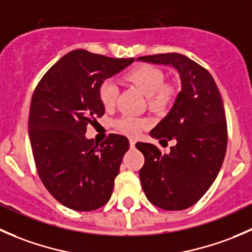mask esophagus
<instances>
[{
  "label": "esophagus",
  "mask_w": 252,
  "mask_h": 252,
  "mask_svg": "<svg viewBox=\"0 0 252 252\" xmlns=\"http://www.w3.org/2000/svg\"><path fill=\"white\" fill-rule=\"evenodd\" d=\"M135 139H133V138H130L129 139V145H130V147H134L135 146Z\"/></svg>",
  "instance_id": "34e87169"
}]
</instances>
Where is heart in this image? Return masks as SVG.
<instances>
[{"instance_id":"heart-1","label":"heart","mask_w":252,"mask_h":252,"mask_svg":"<svg viewBox=\"0 0 252 252\" xmlns=\"http://www.w3.org/2000/svg\"><path fill=\"white\" fill-rule=\"evenodd\" d=\"M126 78L147 96V103L152 110H166L173 103L175 88L172 84L164 83V73L161 68L142 63L131 68L126 74ZM118 94V85L112 79H106L98 86V98L106 110H111L116 106ZM114 126L121 133L136 136L149 128L150 121L131 114H124L114 121Z\"/></svg>"}]
</instances>
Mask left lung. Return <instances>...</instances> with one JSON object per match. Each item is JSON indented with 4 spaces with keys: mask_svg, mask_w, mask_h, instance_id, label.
<instances>
[{
    "mask_svg": "<svg viewBox=\"0 0 252 252\" xmlns=\"http://www.w3.org/2000/svg\"><path fill=\"white\" fill-rule=\"evenodd\" d=\"M139 61L173 65L182 91L169 113L150 135L161 144L175 140L171 152L138 142L145 157L139 172L147 200L166 211H182L196 204L215 182L227 151L228 130L220 90L207 69L180 53H159Z\"/></svg>",
    "mask_w": 252,
    "mask_h": 252,
    "instance_id": "1",
    "label": "left lung"
}]
</instances>
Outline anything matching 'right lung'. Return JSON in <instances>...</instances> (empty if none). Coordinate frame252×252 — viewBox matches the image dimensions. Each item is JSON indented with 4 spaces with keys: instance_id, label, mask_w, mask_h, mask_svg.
I'll return each mask as SVG.
<instances>
[{
    "instance_id": "1",
    "label": "right lung",
    "mask_w": 252,
    "mask_h": 252,
    "mask_svg": "<svg viewBox=\"0 0 252 252\" xmlns=\"http://www.w3.org/2000/svg\"><path fill=\"white\" fill-rule=\"evenodd\" d=\"M134 60L70 51L35 88L28 123L35 166L48 192L70 210H97L111 199L129 141L110 134L96 144L85 138L86 126L105 114L100 84Z\"/></svg>"
}]
</instances>
